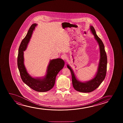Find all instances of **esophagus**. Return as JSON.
<instances>
[{
  "mask_svg": "<svg viewBox=\"0 0 123 123\" xmlns=\"http://www.w3.org/2000/svg\"><path fill=\"white\" fill-rule=\"evenodd\" d=\"M61 57L62 59L64 60H66V58H67V57H66V56L65 55H62L61 56Z\"/></svg>",
  "mask_w": 123,
  "mask_h": 123,
  "instance_id": "1",
  "label": "esophagus"
}]
</instances>
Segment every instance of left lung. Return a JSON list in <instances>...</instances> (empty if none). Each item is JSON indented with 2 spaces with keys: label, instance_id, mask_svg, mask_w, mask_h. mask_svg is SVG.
<instances>
[{
  "label": "left lung",
  "instance_id": "8db88e82",
  "mask_svg": "<svg viewBox=\"0 0 123 123\" xmlns=\"http://www.w3.org/2000/svg\"><path fill=\"white\" fill-rule=\"evenodd\" d=\"M90 28L92 33L94 35L95 39L99 44L100 49V58L96 76L94 78L90 81L85 82H80L76 79L72 69L69 65H67L68 68L71 71L73 87L76 90L81 92H90L96 89L104 80L107 71V57L104 44L101 39L97 35L94 28L92 26H90Z\"/></svg>",
  "mask_w": 123,
  "mask_h": 123
}]
</instances>
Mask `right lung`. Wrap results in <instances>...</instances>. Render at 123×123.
<instances>
[{
	"mask_svg": "<svg viewBox=\"0 0 123 123\" xmlns=\"http://www.w3.org/2000/svg\"><path fill=\"white\" fill-rule=\"evenodd\" d=\"M37 25V24H34L31 26L26 35L21 42L17 58L18 67L20 77L24 83L37 92H45L54 86L56 76L64 67L65 62L61 58L51 60L45 77L42 79L33 78L28 74L24 65V52L26 49L33 31Z\"/></svg>",
	"mask_w": 123,
	"mask_h": 123,
	"instance_id": "add662e5",
	"label": "right lung"
}]
</instances>
